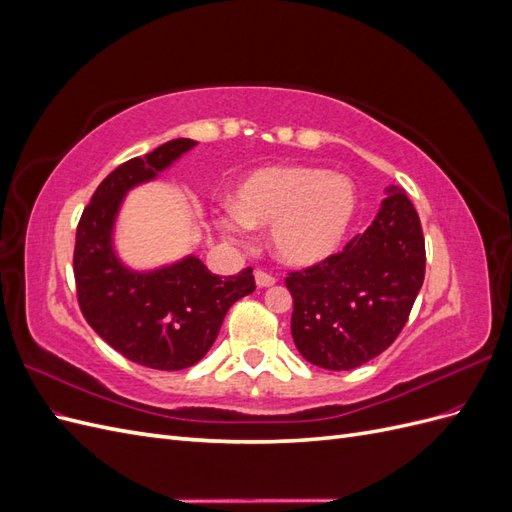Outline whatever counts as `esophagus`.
<instances>
[{
  "instance_id": "esophagus-1",
  "label": "esophagus",
  "mask_w": 512,
  "mask_h": 512,
  "mask_svg": "<svg viewBox=\"0 0 512 512\" xmlns=\"http://www.w3.org/2000/svg\"><path fill=\"white\" fill-rule=\"evenodd\" d=\"M254 280H256L258 288H271L275 284V277L269 275L267 271H256L254 273Z\"/></svg>"
}]
</instances>
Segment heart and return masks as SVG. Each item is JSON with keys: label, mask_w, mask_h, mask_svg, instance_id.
Listing matches in <instances>:
<instances>
[{"label": "heart", "mask_w": 512, "mask_h": 512, "mask_svg": "<svg viewBox=\"0 0 512 512\" xmlns=\"http://www.w3.org/2000/svg\"><path fill=\"white\" fill-rule=\"evenodd\" d=\"M359 209L350 177L314 166H271L247 175L218 224L243 241L247 228H269L273 256L288 267H314L337 252Z\"/></svg>", "instance_id": "heart-1"}]
</instances>
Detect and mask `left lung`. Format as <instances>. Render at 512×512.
<instances>
[{
	"instance_id": "8db88e82",
	"label": "left lung",
	"mask_w": 512,
	"mask_h": 512,
	"mask_svg": "<svg viewBox=\"0 0 512 512\" xmlns=\"http://www.w3.org/2000/svg\"><path fill=\"white\" fill-rule=\"evenodd\" d=\"M425 280V237L404 188H386L376 220L344 252L288 273L290 331L303 359L348 371L389 348Z\"/></svg>"
}]
</instances>
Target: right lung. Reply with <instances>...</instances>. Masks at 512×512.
Returning a JSON list of instances; mask_svg holds the SVG:
<instances>
[{
  "mask_svg": "<svg viewBox=\"0 0 512 512\" xmlns=\"http://www.w3.org/2000/svg\"><path fill=\"white\" fill-rule=\"evenodd\" d=\"M192 147V138H175L117 166L98 185L76 228L74 280L89 327L126 359L162 371L203 359L230 305L256 290L252 267L220 277L190 254L173 265L136 271L115 252L123 198L136 185L158 179Z\"/></svg>",
  "mask_w": 512,
  "mask_h": 512,
  "instance_id": "add662e5",
  "label": "right lung"
}]
</instances>
